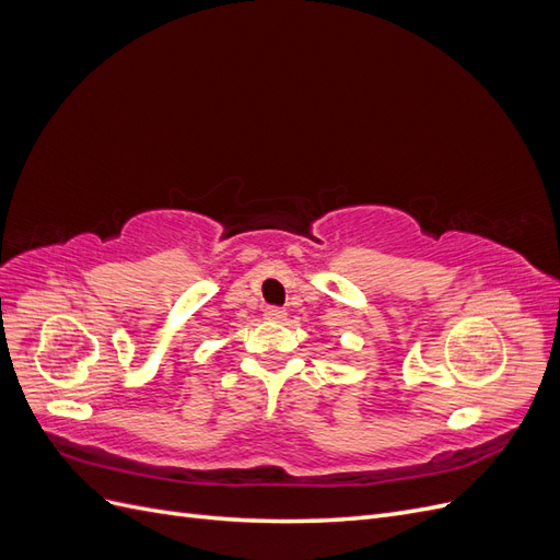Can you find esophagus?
I'll list each match as a JSON object with an SVG mask.
<instances>
[{
  "label": "esophagus",
  "mask_w": 560,
  "mask_h": 560,
  "mask_svg": "<svg viewBox=\"0 0 560 560\" xmlns=\"http://www.w3.org/2000/svg\"><path fill=\"white\" fill-rule=\"evenodd\" d=\"M264 317H266V319H270V322H282V319L287 317V313H284L282 308H276V306H268V308L264 311Z\"/></svg>",
  "instance_id": "obj_1"
}]
</instances>
